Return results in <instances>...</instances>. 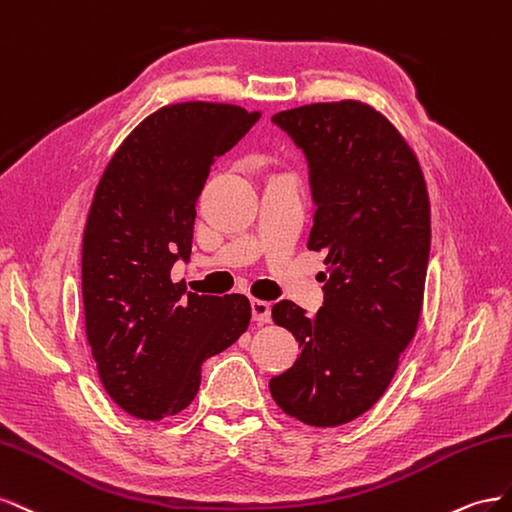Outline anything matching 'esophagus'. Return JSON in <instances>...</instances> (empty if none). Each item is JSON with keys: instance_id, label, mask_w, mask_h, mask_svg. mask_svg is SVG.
Here are the masks:
<instances>
[{"instance_id": "obj_1", "label": "esophagus", "mask_w": 512, "mask_h": 512, "mask_svg": "<svg viewBox=\"0 0 512 512\" xmlns=\"http://www.w3.org/2000/svg\"><path fill=\"white\" fill-rule=\"evenodd\" d=\"M251 313L253 321H257V324H270L272 306L266 300H251Z\"/></svg>"}]
</instances>
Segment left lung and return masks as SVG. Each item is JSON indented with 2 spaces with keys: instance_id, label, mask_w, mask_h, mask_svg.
I'll use <instances>...</instances> for the list:
<instances>
[{
  "instance_id": "8db88e82",
  "label": "left lung",
  "mask_w": 512,
  "mask_h": 512,
  "mask_svg": "<svg viewBox=\"0 0 512 512\" xmlns=\"http://www.w3.org/2000/svg\"><path fill=\"white\" fill-rule=\"evenodd\" d=\"M309 163L311 251L326 255L324 306L309 317L272 306L300 356L270 379L276 405L311 427H339L377 403L410 345L425 294L431 214L410 145L358 100L315 102L272 115Z\"/></svg>"
}]
</instances>
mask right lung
Instances as JSON below:
<instances>
[{
  "mask_svg": "<svg viewBox=\"0 0 512 512\" xmlns=\"http://www.w3.org/2000/svg\"><path fill=\"white\" fill-rule=\"evenodd\" d=\"M223 102H178L145 118L109 160L83 231L87 343L124 412L163 420L191 405L201 364L251 321L242 294L199 296L171 281L191 257L197 199L216 156L259 120Z\"/></svg>",
  "mask_w": 512,
  "mask_h": 512,
  "instance_id": "1",
  "label": "right lung"
}]
</instances>
